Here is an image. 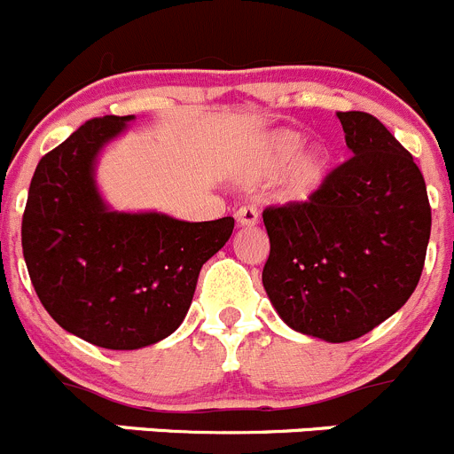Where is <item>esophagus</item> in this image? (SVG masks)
<instances>
[{
    "label": "esophagus",
    "instance_id": "1",
    "mask_svg": "<svg viewBox=\"0 0 454 454\" xmlns=\"http://www.w3.org/2000/svg\"><path fill=\"white\" fill-rule=\"evenodd\" d=\"M235 219L239 226H255L260 222V215H257V210L253 206H241L235 213Z\"/></svg>",
    "mask_w": 454,
    "mask_h": 454
}]
</instances>
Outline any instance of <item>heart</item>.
Masks as SVG:
<instances>
[{
	"label": "heart",
	"instance_id": "heart-1",
	"mask_svg": "<svg viewBox=\"0 0 454 454\" xmlns=\"http://www.w3.org/2000/svg\"><path fill=\"white\" fill-rule=\"evenodd\" d=\"M304 137L298 131H275L260 145L241 181L248 185L270 179L285 168L278 181V197L282 201H309L323 190L329 176V154L320 145L302 150Z\"/></svg>",
	"mask_w": 454,
	"mask_h": 454
}]
</instances>
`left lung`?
Listing matches in <instances>:
<instances>
[{
    "label": "left lung",
    "mask_w": 454,
    "mask_h": 454,
    "mask_svg": "<svg viewBox=\"0 0 454 454\" xmlns=\"http://www.w3.org/2000/svg\"><path fill=\"white\" fill-rule=\"evenodd\" d=\"M351 159L309 201L262 213L270 253L262 282L291 329L329 342L365 336L414 294L430 201L412 154L365 112H338Z\"/></svg>",
    "instance_id": "left-lung-1"
}]
</instances>
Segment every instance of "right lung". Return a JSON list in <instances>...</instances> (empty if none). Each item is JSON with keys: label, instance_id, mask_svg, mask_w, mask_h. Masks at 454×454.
Segmentation results:
<instances>
[{"label": "right lung", "instance_id": "add662e5", "mask_svg": "<svg viewBox=\"0 0 454 454\" xmlns=\"http://www.w3.org/2000/svg\"><path fill=\"white\" fill-rule=\"evenodd\" d=\"M131 118H91L42 156L22 217L40 302L62 329L105 349H141L176 332L199 270L235 228L232 217L190 223L109 210L93 168Z\"/></svg>", "mask_w": 454, "mask_h": 454}]
</instances>
